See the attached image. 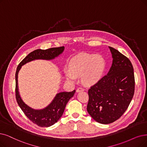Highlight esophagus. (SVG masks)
Masks as SVG:
<instances>
[{"label":"esophagus","mask_w":147,"mask_h":147,"mask_svg":"<svg viewBox=\"0 0 147 147\" xmlns=\"http://www.w3.org/2000/svg\"><path fill=\"white\" fill-rule=\"evenodd\" d=\"M83 90H84V88L80 87H78V88L77 90V92H81V91H83Z\"/></svg>","instance_id":"34e87169"}]
</instances>
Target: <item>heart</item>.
Masks as SVG:
<instances>
[{
	"label": "heart",
	"instance_id": "obj_1",
	"mask_svg": "<svg viewBox=\"0 0 147 147\" xmlns=\"http://www.w3.org/2000/svg\"><path fill=\"white\" fill-rule=\"evenodd\" d=\"M105 66V60L100 55H81L70 61L69 70H66L64 73L67 80L73 81L77 77L83 75L84 83L91 84L101 78Z\"/></svg>",
	"mask_w": 147,
	"mask_h": 147
}]
</instances>
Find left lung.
Here are the masks:
<instances>
[{
    "instance_id": "8db88e82",
    "label": "left lung",
    "mask_w": 147,
    "mask_h": 147,
    "mask_svg": "<svg viewBox=\"0 0 147 147\" xmlns=\"http://www.w3.org/2000/svg\"><path fill=\"white\" fill-rule=\"evenodd\" d=\"M113 63L109 72L88 90L87 110L92 118L104 124L120 118L133 97L135 80L133 67L128 58L109 47Z\"/></svg>"
}]
</instances>
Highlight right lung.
Instances as JSON below:
<instances>
[{
  "label": "right lung",
  "mask_w": 147,
  "mask_h": 147,
  "mask_svg": "<svg viewBox=\"0 0 147 147\" xmlns=\"http://www.w3.org/2000/svg\"><path fill=\"white\" fill-rule=\"evenodd\" d=\"M64 46L58 48H52L45 50L36 49L29 53L23 59L17 67L16 72V98L19 107L29 119L40 127H48L54 125L59 119L65 109L66 105L75 93L72 92H63L58 93L54 99L48 107L43 110H34L29 107L24 103L21 99L18 91L17 77L18 72L22 66L28 62L36 59L51 60L61 54L64 50Z\"/></svg>",
  "instance_id": "add662e5"
}]
</instances>
